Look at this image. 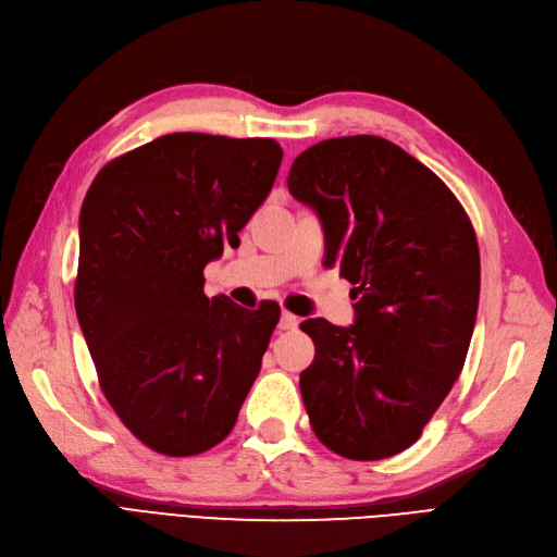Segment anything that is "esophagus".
Wrapping results in <instances>:
<instances>
[{
  "label": "esophagus",
  "mask_w": 557,
  "mask_h": 557,
  "mask_svg": "<svg viewBox=\"0 0 557 557\" xmlns=\"http://www.w3.org/2000/svg\"><path fill=\"white\" fill-rule=\"evenodd\" d=\"M299 325V319L295 313L290 311H281V321H278V327L281 330H295Z\"/></svg>",
  "instance_id": "esophagus-1"
}]
</instances>
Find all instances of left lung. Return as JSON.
I'll use <instances>...</instances> for the list:
<instances>
[{
	"label": "left lung",
	"mask_w": 557,
	"mask_h": 557,
	"mask_svg": "<svg viewBox=\"0 0 557 557\" xmlns=\"http://www.w3.org/2000/svg\"><path fill=\"white\" fill-rule=\"evenodd\" d=\"M319 215L325 264L351 281L354 323L309 319L299 374L309 422L333 453L374 461L410 447L449 394L480 297L475 232L455 194L377 135L323 140L288 173Z\"/></svg>",
	"instance_id": "obj_1"
}]
</instances>
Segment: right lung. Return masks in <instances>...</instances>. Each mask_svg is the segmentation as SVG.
Instances as JSON below:
<instances>
[{"instance_id":"obj_1","label":"right lung","mask_w":557,"mask_h":557,"mask_svg":"<svg viewBox=\"0 0 557 557\" xmlns=\"http://www.w3.org/2000/svg\"><path fill=\"white\" fill-rule=\"evenodd\" d=\"M269 138L171 133L104 166L79 213V327L104 398L161 455L206 453L230 435L278 323L203 295V267L238 248L272 191Z\"/></svg>"}]
</instances>
